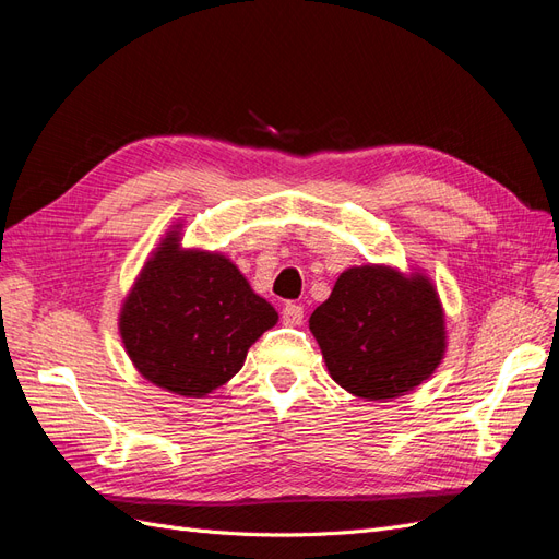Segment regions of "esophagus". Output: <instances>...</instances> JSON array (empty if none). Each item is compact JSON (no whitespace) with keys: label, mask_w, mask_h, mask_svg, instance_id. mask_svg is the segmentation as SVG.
I'll return each mask as SVG.
<instances>
[{"label":"esophagus","mask_w":559,"mask_h":559,"mask_svg":"<svg viewBox=\"0 0 559 559\" xmlns=\"http://www.w3.org/2000/svg\"><path fill=\"white\" fill-rule=\"evenodd\" d=\"M282 321L286 326H300L302 324V308L296 302H286L282 308Z\"/></svg>","instance_id":"1"}]
</instances>
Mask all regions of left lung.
Instances as JSON below:
<instances>
[{
	"mask_svg": "<svg viewBox=\"0 0 559 559\" xmlns=\"http://www.w3.org/2000/svg\"><path fill=\"white\" fill-rule=\"evenodd\" d=\"M331 378L349 394L386 401L413 392L445 357V312L425 273L357 265L310 317Z\"/></svg>",
	"mask_w": 559,
	"mask_h": 559,
	"instance_id": "1",
	"label": "left lung"
}]
</instances>
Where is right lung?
<instances>
[{
	"mask_svg": "<svg viewBox=\"0 0 559 559\" xmlns=\"http://www.w3.org/2000/svg\"><path fill=\"white\" fill-rule=\"evenodd\" d=\"M277 319L238 265L218 251L183 249L175 226L126 296L118 333L142 378L202 399L238 373Z\"/></svg>",
	"mask_w": 559,
	"mask_h": 559,
	"instance_id": "obj_1",
	"label": "right lung"
}]
</instances>
